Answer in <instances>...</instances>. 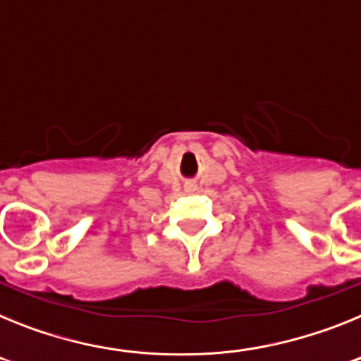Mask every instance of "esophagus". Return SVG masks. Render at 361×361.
Returning a JSON list of instances; mask_svg holds the SVG:
<instances>
[{
	"mask_svg": "<svg viewBox=\"0 0 361 361\" xmlns=\"http://www.w3.org/2000/svg\"><path fill=\"white\" fill-rule=\"evenodd\" d=\"M186 190H188V191H193V190H195V188H193V186H188Z\"/></svg>",
	"mask_w": 361,
	"mask_h": 361,
	"instance_id": "34e87169",
	"label": "esophagus"
}]
</instances>
